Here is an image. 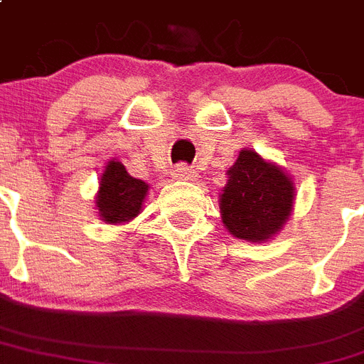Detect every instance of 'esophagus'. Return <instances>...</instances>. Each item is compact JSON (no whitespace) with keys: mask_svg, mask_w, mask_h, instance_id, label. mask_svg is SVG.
I'll return each instance as SVG.
<instances>
[{"mask_svg":"<svg viewBox=\"0 0 364 364\" xmlns=\"http://www.w3.org/2000/svg\"><path fill=\"white\" fill-rule=\"evenodd\" d=\"M196 178H198V173L186 164H178L172 172V179H178V181H194Z\"/></svg>","mask_w":364,"mask_h":364,"instance_id":"esophagus-1","label":"esophagus"}]
</instances>
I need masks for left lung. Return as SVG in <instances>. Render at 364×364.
Wrapping results in <instances>:
<instances>
[{
  "label": "left lung",
  "instance_id": "8db88e82",
  "mask_svg": "<svg viewBox=\"0 0 364 364\" xmlns=\"http://www.w3.org/2000/svg\"><path fill=\"white\" fill-rule=\"evenodd\" d=\"M295 196V183L282 166L243 148L220 194L223 227L238 240L269 242L291 218Z\"/></svg>",
  "mask_w": 364,
  "mask_h": 364
}]
</instances>
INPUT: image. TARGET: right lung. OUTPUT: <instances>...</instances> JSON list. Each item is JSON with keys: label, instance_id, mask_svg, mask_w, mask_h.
Listing matches in <instances>:
<instances>
[{"label": "right lung", "instance_id": "right-lung-1", "mask_svg": "<svg viewBox=\"0 0 364 364\" xmlns=\"http://www.w3.org/2000/svg\"><path fill=\"white\" fill-rule=\"evenodd\" d=\"M148 183L132 178L124 164L109 159L99 179V191L95 194V208L107 225H122L143 210L148 194Z\"/></svg>", "mask_w": 364, "mask_h": 364}]
</instances>
